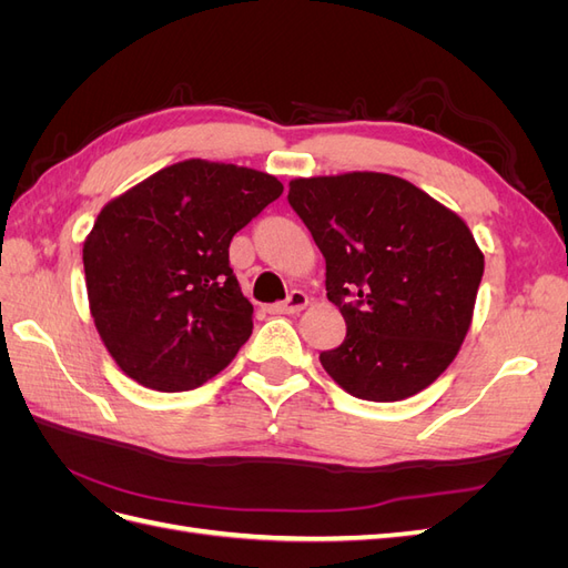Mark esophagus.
I'll use <instances>...</instances> for the list:
<instances>
[{
  "instance_id": "obj_1",
  "label": "esophagus",
  "mask_w": 568,
  "mask_h": 568,
  "mask_svg": "<svg viewBox=\"0 0 568 568\" xmlns=\"http://www.w3.org/2000/svg\"><path fill=\"white\" fill-rule=\"evenodd\" d=\"M305 305H307V296L303 294V291L296 288V291H291L286 301L270 305L267 313H272V315H296V313L303 311Z\"/></svg>"
}]
</instances>
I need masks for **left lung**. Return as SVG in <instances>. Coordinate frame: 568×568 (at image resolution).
Masks as SVG:
<instances>
[{"label":"left lung","mask_w":568,"mask_h":568,"mask_svg":"<svg viewBox=\"0 0 568 568\" xmlns=\"http://www.w3.org/2000/svg\"><path fill=\"white\" fill-rule=\"evenodd\" d=\"M288 205L326 261V298L346 320L320 353L355 398H409L448 369L469 332L484 253L464 220L384 173L294 180Z\"/></svg>","instance_id":"left-lung-1"}]
</instances>
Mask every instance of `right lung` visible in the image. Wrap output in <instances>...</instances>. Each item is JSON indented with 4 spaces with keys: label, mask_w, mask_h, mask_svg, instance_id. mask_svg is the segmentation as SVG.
Here are the masks:
<instances>
[{
    "label": "right lung",
    "mask_w": 568,
    "mask_h": 568,
    "mask_svg": "<svg viewBox=\"0 0 568 568\" xmlns=\"http://www.w3.org/2000/svg\"><path fill=\"white\" fill-rule=\"evenodd\" d=\"M277 178L182 161L113 199L84 242L90 311L130 379L178 393L225 369L253 332L230 242L280 199Z\"/></svg>",
    "instance_id": "right-lung-1"
}]
</instances>
